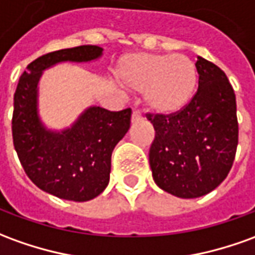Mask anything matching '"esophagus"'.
Instances as JSON below:
<instances>
[{"label": "esophagus", "instance_id": "34e87169", "mask_svg": "<svg viewBox=\"0 0 255 255\" xmlns=\"http://www.w3.org/2000/svg\"><path fill=\"white\" fill-rule=\"evenodd\" d=\"M142 119H143V117H142V115H140L139 112H133L132 116H131V122H132L133 124H135V123L142 122Z\"/></svg>", "mask_w": 255, "mask_h": 255}]
</instances>
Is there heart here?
Masks as SVG:
<instances>
[{
	"label": "heart",
	"instance_id": "1",
	"mask_svg": "<svg viewBox=\"0 0 255 255\" xmlns=\"http://www.w3.org/2000/svg\"><path fill=\"white\" fill-rule=\"evenodd\" d=\"M115 73L126 88L142 91L146 109L158 116L182 112L199 87L195 62L182 53H127L117 60Z\"/></svg>",
	"mask_w": 255,
	"mask_h": 255
}]
</instances>
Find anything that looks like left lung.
<instances>
[{
  "instance_id": "1",
  "label": "left lung",
  "mask_w": 255,
  "mask_h": 255,
  "mask_svg": "<svg viewBox=\"0 0 255 255\" xmlns=\"http://www.w3.org/2000/svg\"><path fill=\"white\" fill-rule=\"evenodd\" d=\"M199 88L193 101L172 116L147 115L156 131L149 164L167 193L195 199L210 193L232 168L238 147L236 97L227 74L197 56Z\"/></svg>"
}]
</instances>
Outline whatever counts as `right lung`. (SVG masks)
<instances>
[{
    "label": "right lung",
    "mask_w": 255,
    "mask_h": 255,
    "mask_svg": "<svg viewBox=\"0 0 255 255\" xmlns=\"http://www.w3.org/2000/svg\"><path fill=\"white\" fill-rule=\"evenodd\" d=\"M97 45L66 48L42 55L24 70L13 97L12 136L27 177L41 190L59 199L88 202L106 189L112 153L131 124V109L90 106L70 127L49 129L38 112V83L44 70L63 62L98 60Z\"/></svg>",
    "instance_id": "right-lung-1"
}]
</instances>
